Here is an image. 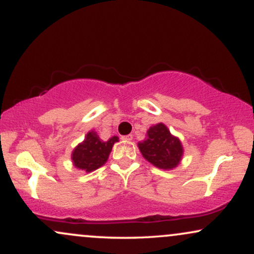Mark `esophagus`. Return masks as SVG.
Instances as JSON below:
<instances>
[{
    "mask_svg": "<svg viewBox=\"0 0 254 254\" xmlns=\"http://www.w3.org/2000/svg\"><path fill=\"white\" fill-rule=\"evenodd\" d=\"M122 139H123V141H131V139H132V135L123 136V137H122Z\"/></svg>",
    "mask_w": 254,
    "mask_h": 254,
    "instance_id": "34e87169",
    "label": "esophagus"
}]
</instances>
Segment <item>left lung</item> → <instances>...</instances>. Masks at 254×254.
Masks as SVG:
<instances>
[{
    "label": "left lung",
    "mask_w": 254,
    "mask_h": 254,
    "mask_svg": "<svg viewBox=\"0 0 254 254\" xmlns=\"http://www.w3.org/2000/svg\"><path fill=\"white\" fill-rule=\"evenodd\" d=\"M142 156L160 170L171 171L178 167L184 155L182 141L172 135L164 123H157L147 130V138L138 142Z\"/></svg>",
    "instance_id": "1"
}]
</instances>
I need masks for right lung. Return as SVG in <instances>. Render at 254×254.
Returning a JSON list of instances; mask_svg holds the SVG:
<instances>
[{"instance_id":"add662e5","label":"right lung","mask_w":254,"mask_h":254,"mask_svg":"<svg viewBox=\"0 0 254 254\" xmlns=\"http://www.w3.org/2000/svg\"><path fill=\"white\" fill-rule=\"evenodd\" d=\"M117 136H112L109 141H103L97 131L90 130L84 136V139L74 148L71 153V161L74 167L86 173L98 170L106 164L113 144L118 142Z\"/></svg>"}]
</instances>
